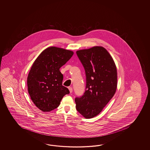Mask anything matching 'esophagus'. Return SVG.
I'll list each match as a JSON object with an SVG mask.
<instances>
[{
	"mask_svg": "<svg viewBox=\"0 0 150 150\" xmlns=\"http://www.w3.org/2000/svg\"><path fill=\"white\" fill-rule=\"evenodd\" d=\"M69 89L70 92L71 93L72 92V91H73V89H72V88L71 87H69Z\"/></svg>",
	"mask_w": 150,
	"mask_h": 150,
	"instance_id": "obj_1",
	"label": "esophagus"
}]
</instances>
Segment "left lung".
Segmentation results:
<instances>
[{
  "label": "left lung",
  "mask_w": 150,
  "mask_h": 150,
  "mask_svg": "<svg viewBox=\"0 0 150 150\" xmlns=\"http://www.w3.org/2000/svg\"><path fill=\"white\" fill-rule=\"evenodd\" d=\"M86 73L85 92L76 98L77 111L85 118L99 114L114 96L117 72L112 56L105 48L95 46L76 51Z\"/></svg>",
  "instance_id": "obj_1"
}]
</instances>
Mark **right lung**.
I'll return each instance as SVG.
<instances>
[{
  "label": "right lung",
  "instance_id": "1",
  "mask_svg": "<svg viewBox=\"0 0 150 150\" xmlns=\"http://www.w3.org/2000/svg\"><path fill=\"white\" fill-rule=\"evenodd\" d=\"M71 50L56 47L45 49L32 65L27 77L29 94L40 110L49 112L57 108L69 90L62 85L59 69L73 56Z\"/></svg>",
  "mask_w": 150,
  "mask_h": 150
}]
</instances>
